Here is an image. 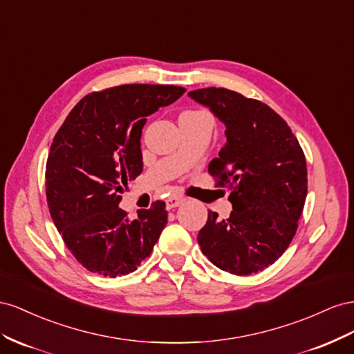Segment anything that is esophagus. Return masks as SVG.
Returning <instances> with one entry per match:
<instances>
[{
    "instance_id": "1",
    "label": "esophagus",
    "mask_w": 354,
    "mask_h": 354,
    "mask_svg": "<svg viewBox=\"0 0 354 354\" xmlns=\"http://www.w3.org/2000/svg\"><path fill=\"white\" fill-rule=\"evenodd\" d=\"M184 201H185V198H184L183 196L174 194V196H170V197L166 200V206H167V209H174V207H178L179 205H183Z\"/></svg>"
}]
</instances>
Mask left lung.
Listing matches in <instances>:
<instances>
[{"mask_svg":"<svg viewBox=\"0 0 354 354\" xmlns=\"http://www.w3.org/2000/svg\"><path fill=\"white\" fill-rule=\"evenodd\" d=\"M225 124L227 144L209 163L233 203L228 219L209 212L197 241L212 264L236 276L258 272L294 239L307 196L306 156L286 121L261 100L222 87L188 93Z\"/></svg>","mask_w":354,"mask_h":354,"instance_id":"1","label":"left lung"}]
</instances>
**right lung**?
<instances>
[{"instance_id": "1", "label": "right lung", "mask_w": 354, "mask_h": 354, "mask_svg": "<svg viewBox=\"0 0 354 354\" xmlns=\"http://www.w3.org/2000/svg\"><path fill=\"white\" fill-rule=\"evenodd\" d=\"M185 88L123 84L86 95L50 147L46 166L48 210L66 248L84 268L105 277L133 272L167 224L165 201L120 209L127 183L142 171L140 135L147 117Z\"/></svg>"}]
</instances>
